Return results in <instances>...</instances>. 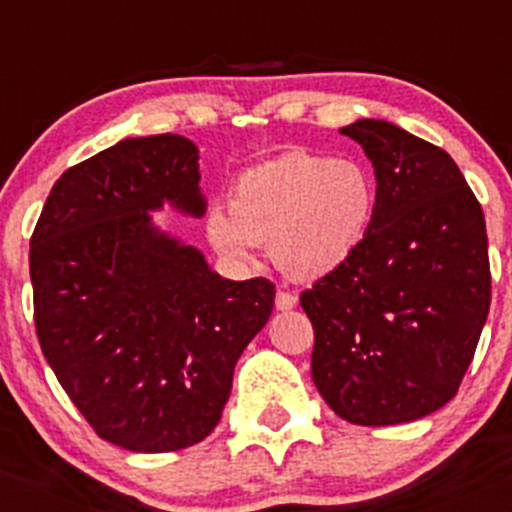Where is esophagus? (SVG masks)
<instances>
[{"instance_id": "obj_1", "label": "esophagus", "mask_w": 512, "mask_h": 512, "mask_svg": "<svg viewBox=\"0 0 512 512\" xmlns=\"http://www.w3.org/2000/svg\"><path fill=\"white\" fill-rule=\"evenodd\" d=\"M274 304H277L279 311H289L297 306V294L284 292V289H277V297H274Z\"/></svg>"}]
</instances>
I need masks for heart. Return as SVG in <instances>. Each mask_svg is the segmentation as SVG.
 Masks as SVG:
<instances>
[{
  "label": "heart",
  "instance_id": "b5f03b06",
  "mask_svg": "<svg viewBox=\"0 0 512 512\" xmlns=\"http://www.w3.org/2000/svg\"><path fill=\"white\" fill-rule=\"evenodd\" d=\"M378 188L363 164L289 152L238 176L228 211L213 206L206 233L215 252L247 265L255 242L294 279H319L346 265L368 238Z\"/></svg>",
  "mask_w": 512,
  "mask_h": 512
}]
</instances>
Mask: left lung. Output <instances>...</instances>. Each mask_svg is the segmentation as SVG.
<instances>
[{
	"label": "left lung",
	"instance_id": "left-lung-1",
	"mask_svg": "<svg viewBox=\"0 0 512 512\" xmlns=\"http://www.w3.org/2000/svg\"><path fill=\"white\" fill-rule=\"evenodd\" d=\"M341 134L373 161L378 203L358 252L299 297L311 378L348 422H412L456 395L476 353L491 309L486 218L444 149L383 120Z\"/></svg>",
	"mask_w": 512,
	"mask_h": 512
}]
</instances>
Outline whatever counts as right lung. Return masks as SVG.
Wrapping results in <instances>:
<instances>
[{"instance_id":"obj_1","label":"right lung","mask_w":512,"mask_h":512,"mask_svg":"<svg viewBox=\"0 0 512 512\" xmlns=\"http://www.w3.org/2000/svg\"><path fill=\"white\" fill-rule=\"evenodd\" d=\"M198 179L191 139H122L53 184L31 235L41 351L95 434L139 454L213 432L274 306L270 279H223L154 228L164 201L203 215Z\"/></svg>"}]
</instances>
